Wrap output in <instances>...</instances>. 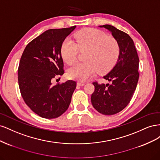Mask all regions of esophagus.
I'll list each match as a JSON object with an SVG mask.
<instances>
[{
    "label": "esophagus",
    "mask_w": 160,
    "mask_h": 160,
    "mask_svg": "<svg viewBox=\"0 0 160 160\" xmlns=\"http://www.w3.org/2000/svg\"><path fill=\"white\" fill-rule=\"evenodd\" d=\"M77 84L79 86H83V85H85V83H83V82H81V81H79V82H77Z\"/></svg>",
    "instance_id": "1"
}]
</instances>
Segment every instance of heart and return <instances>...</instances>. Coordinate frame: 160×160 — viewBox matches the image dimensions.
I'll return each instance as SVG.
<instances>
[{
    "instance_id": "heart-1",
    "label": "heart",
    "mask_w": 160,
    "mask_h": 160,
    "mask_svg": "<svg viewBox=\"0 0 160 160\" xmlns=\"http://www.w3.org/2000/svg\"><path fill=\"white\" fill-rule=\"evenodd\" d=\"M75 42L66 38L61 47V55L67 64L77 60L79 50L86 51L85 62H77L68 70L71 79L86 81L99 70L105 72L117 63L120 55V46L113 37L93 28H87L75 35Z\"/></svg>"
}]
</instances>
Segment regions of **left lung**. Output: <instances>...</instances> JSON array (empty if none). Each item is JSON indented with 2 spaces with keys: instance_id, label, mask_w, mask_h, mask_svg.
<instances>
[{
  "instance_id": "obj_1",
  "label": "left lung",
  "mask_w": 160,
  "mask_h": 160,
  "mask_svg": "<svg viewBox=\"0 0 160 160\" xmlns=\"http://www.w3.org/2000/svg\"><path fill=\"white\" fill-rule=\"evenodd\" d=\"M107 28L120 46V55L115 67L103 78L111 84L93 82L95 91L91 103L101 114L114 115L122 111L130 102L139 79V57L133 41L127 33L109 25Z\"/></svg>"
}]
</instances>
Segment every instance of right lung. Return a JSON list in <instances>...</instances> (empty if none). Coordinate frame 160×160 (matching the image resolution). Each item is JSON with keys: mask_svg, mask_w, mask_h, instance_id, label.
<instances>
[{"mask_svg": "<svg viewBox=\"0 0 160 160\" xmlns=\"http://www.w3.org/2000/svg\"><path fill=\"white\" fill-rule=\"evenodd\" d=\"M76 26L45 31L26 46L18 69L19 89L25 103L40 117L54 119L70 105L76 81L52 85L57 75L64 73L61 47Z\"/></svg>", "mask_w": 160, "mask_h": 160, "instance_id": "right-lung-1", "label": "right lung"}]
</instances>
